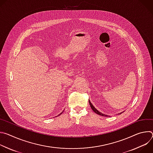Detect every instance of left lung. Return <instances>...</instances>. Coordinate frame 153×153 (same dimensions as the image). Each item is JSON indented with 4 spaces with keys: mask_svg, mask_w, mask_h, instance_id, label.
<instances>
[{
    "mask_svg": "<svg viewBox=\"0 0 153 153\" xmlns=\"http://www.w3.org/2000/svg\"><path fill=\"white\" fill-rule=\"evenodd\" d=\"M89 103H90V106H91V109L93 110V111L94 112V113H96V114H99V115H100V116H105V117H108V115H106V114H103V113H100V112H99L96 108H95V107L92 105V103H91V102H90V100H89ZM123 112H122V113H120V114H121V113H122Z\"/></svg>",
    "mask_w": 153,
    "mask_h": 153,
    "instance_id": "1",
    "label": "left lung"
}]
</instances>
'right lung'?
<instances>
[{"mask_svg":"<svg viewBox=\"0 0 153 153\" xmlns=\"http://www.w3.org/2000/svg\"><path fill=\"white\" fill-rule=\"evenodd\" d=\"M62 113H60V114H59V115H60V114H62Z\"/></svg>","mask_w":153,"mask_h":153,"instance_id":"1","label":"right lung"}]
</instances>
